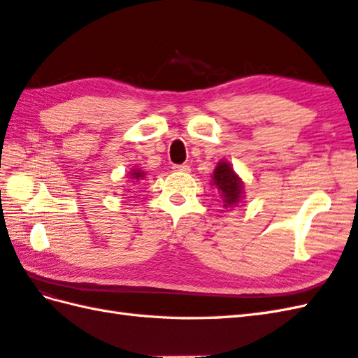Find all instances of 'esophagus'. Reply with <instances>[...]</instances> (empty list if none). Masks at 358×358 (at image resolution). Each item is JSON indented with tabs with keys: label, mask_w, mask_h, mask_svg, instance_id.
<instances>
[{
	"label": "esophagus",
	"mask_w": 358,
	"mask_h": 358,
	"mask_svg": "<svg viewBox=\"0 0 358 358\" xmlns=\"http://www.w3.org/2000/svg\"><path fill=\"white\" fill-rule=\"evenodd\" d=\"M173 171L187 173V172H191V167H189L187 164H177V166H173Z\"/></svg>",
	"instance_id": "1"
}]
</instances>
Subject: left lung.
Masks as SVG:
<instances>
[{"label": "left lung", "instance_id": "obj_1", "mask_svg": "<svg viewBox=\"0 0 358 358\" xmlns=\"http://www.w3.org/2000/svg\"><path fill=\"white\" fill-rule=\"evenodd\" d=\"M214 185L222 192L224 206H231L240 201L243 183L234 172L229 163L220 162L214 171Z\"/></svg>", "mask_w": 358, "mask_h": 358}]
</instances>
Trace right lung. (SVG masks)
<instances>
[{
    "label": "right lung",
    "instance_id": "right-lung-1",
    "mask_svg": "<svg viewBox=\"0 0 358 358\" xmlns=\"http://www.w3.org/2000/svg\"><path fill=\"white\" fill-rule=\"evenodd\" d=\"M141 177H144V173H143V172H140V171H134V172H132V178H135V180H140Z\"/></svg>",
    "mask_w": 358,
    "mask_h": 358
}]
</instances>
